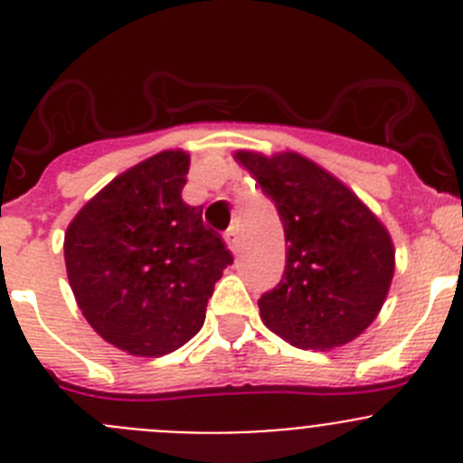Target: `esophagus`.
Returning <instances> with one entry per match:
<instances>
[{
	"label": "esophagus",
	"mask_w": 463,
	"mask_h": 463,
	"mask_svg": "<svg viewBox=\"0 0 463 463\" xmlns=\"http://www.w3.org/2000/svg\"><path fill=\"white\" fill-rule=\"evenodd\" d=\"M224 241H227V248L232 250V252H239V229L232 227L227 229V234H224Z\"/></svg>",
	"instance_id": "obj_1"
}]
</instances>
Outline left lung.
<instances>
[{
	"instance_id": "left-lung-1",
	"label": "left lung",
	"mask_w": 463,
	"mask_h": 463,
	"mask_svg": "<svg viewBox=\"0 0 463 463\" xmlns=\"http://www.w3.org/2000/svg\"><path fill=\"white\" fill-rule=\"evenodd\" d=\"M275 202L287 261L278 287L260 298L266 328L298 349H335L381 312L395 275L388 229L349 188L305 156L236 151Z\"/></svg>"
}]
</instances>
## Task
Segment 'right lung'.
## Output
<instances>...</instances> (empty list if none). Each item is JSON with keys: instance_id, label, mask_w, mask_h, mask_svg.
I'll use <instances>...</instances> for the list:
<instances>
[{"instance_id": "1", "label": "right lung", "mask_w": 463, "mask_h": 463, "mask_svg": "<svg viewBox=\"0 0 463 463\" xmlns=\"http://www.w3.org/2000/svg\"><path fill=\"white\" fill-rule=\"evenodd\" d=\"M190 156L160 151L84 203L63 239L71 289L96 333L158 358L202 330L213 287L234 257L202 209L181 199Z\"/></svg>"}]
</instances>
